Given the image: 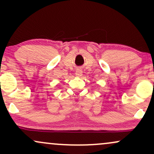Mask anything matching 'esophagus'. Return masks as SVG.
Instances as JSON below:
<instances>
[{
    "instance_id": "34e87169",
    "label": "esophagus",
    "mask_w": 154,
    "mask_h": 154,
    "mask_svg": "<svg viewBox=\"0 0 154 154\" xmlns=\"http://www.w3.org/2000/svg\"><path fill=\"white\" fill-rule=\"evenodd\" d=\"M75 75L77 77H81V76L82 75V71L80 69H77V70H76V72H75Z\"/></svg>"
}]
</instances>
